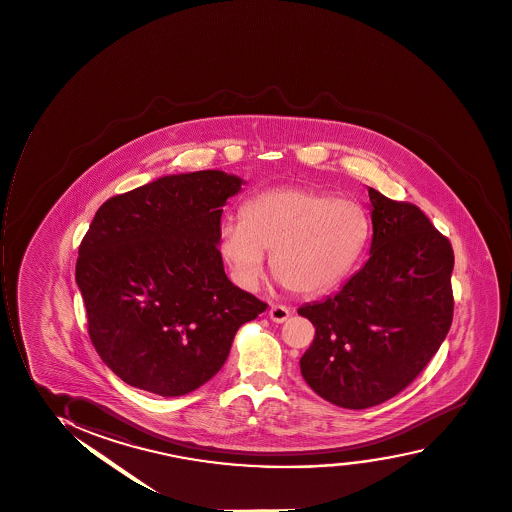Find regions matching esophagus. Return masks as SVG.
<instances>
[{
  "instance_id": "34e87169",
  "label": "esophagus",
  "mask_w": 512,
  "mask_h": 512,
  "mask_svg": "<svg viewBox=\"0 0 512 512\" xmlns=\"http://www.w3.org/2000/svg\"><path fill=\"white\" fill-rule=\"evenodd\" d=\"M290 316V309L282 304H273L270 308V320L275 323H284Z\"/></svg>"
}]
</instances>
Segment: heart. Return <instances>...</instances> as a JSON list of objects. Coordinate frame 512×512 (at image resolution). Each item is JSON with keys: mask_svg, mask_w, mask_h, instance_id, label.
<instances>
[{"mask_svg": "<svg viewBox=\"0 0 512 512\" xmlns=\"http://www.w3.org/2000/svg\"><path fill=\"white\" fill-rule=\"evenodd\" d=\"M225 222L216 247L235 280L253 287L270 256L273 275L299 296L339 287L368 241V218L356 201L311 187H280L242 204Z\"/></svg>", "mask_w": 512, "mask_h": 512, "instance_id": "obj_1", "label": "heart"}]
</instances>
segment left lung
<instances>
[{"mask_svg": "<svg viewBox=\"0 0 512 512\" xmlns=\"http://www.w3.org/2000/svg\"><path fill=\"white\" fill-rule=\"evenodd\" d=\"M370 259L333 297L304 304L313 344L301 373L325 401L366 409L425 370L454 316V251L418 206L368 189Z\"/></svg>", "mask_w": 512, "mask_h": 512, "instance_id": "left-lung-1", "label": "left lung"}]
</instances>
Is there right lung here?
Segmentation results:
<instances>
[{"instance_id": "right-lung-1", "label": "right lung", "mask_w": 512, "mask_h": 512, "mask_svg": "<svg viewBox=\"0 0 512 512\" xmlns=\"http://www.w3.org/2000/svg\"><path fill=\"white\" fill-rule=\"evenodd\" d=\"M242 180L220 170L167 175L99 206L75 265L99 358L132 387L189 394L227 361L266 302L235 287L216 239Z\"/></svg>"}]
</instances>
